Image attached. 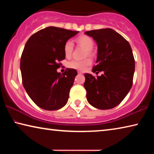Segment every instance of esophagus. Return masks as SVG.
I'll list each match as a JSON object with an SVG mask.
<instances>
[{"instance_id":"34e87169","label":"esophagus","mask_w":154,"mask_h":154,"mask_svg":"<svg viewBox=\"0 0 154 154\" xmlns=\"http://www.w3.org/2000/svg\"><path fill=\"white\" fill-rule=\"evenodd\" d=\"M78 74H82L83 73V72H82V71H78Z\"/></svg>"}]
</instances>
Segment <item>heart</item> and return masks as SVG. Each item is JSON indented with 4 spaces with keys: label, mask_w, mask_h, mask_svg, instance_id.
<instances>
[{
    "label": "heart",
    "mask_w": 154,
    "mask_h": 154,
    "mask_svg": "<svg viewBox=\"0 0 154 154\" xmlns=\"http://www.w3.org/2000/svg\"><path fill=\"white\" fill-rule=\"evenodd\" d=\"M76 43L79 46L83 47V48L86 49V53H85V56H92L94 53L92 51V48L94 45L93 39L90 36L87 35H81L76 38L75 39ZM73 50V45L71 41H68L64 44V53L65 56L66 58H70L72 53ZM92 63V60L90 58H85L83 60H73L70 61L68 63L67 66L69 68H71L72 69L79 70V71H83L87 66H90Z\"/></svg>",
    "instance_id": "b5f03b06"
}]
</instances>
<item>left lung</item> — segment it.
<instances>
[{"mask_svg": "<svg viewBox=\"0 0 154 154\" xmlns=\"http://www.w3.org/2000/svg\"><path fill=\"white\" fill-rule=\"evenodd\" d=\"M98 45L96 63L92 71L103 72L101 76L85 73L84 88L87 100L99 109L118 106L131 89L134 72V58L130 43L111 28L85 32Z\"/></svg>", "mask_w": 154, "mask_h": 154, "instance_id": "1", "label": "left lung"}]
</instances>
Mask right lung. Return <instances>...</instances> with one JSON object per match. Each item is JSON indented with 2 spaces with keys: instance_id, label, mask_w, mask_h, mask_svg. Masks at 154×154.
Here are the masks:
<instances>
[{
  "instance_id": "right-lung-1",
  "label": "right lung",
  "mask_w": 154,
  "mask_h": 154,
  "mask_svg": "<svg viewBox=\"0 0 154 154\" xmlns=\"http://www.w3.org/2000/svg\"><path fill=\"white\" fill-rule=\"evenodd\" d=\"M78 31L49 26L30 36L20 60L23 85L32 100L40 108L58 110L66 105L77 75L75 69L57 72L65 59L64 46Z\"/></svg>"
}]
</instances>
